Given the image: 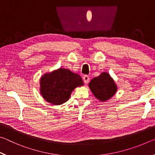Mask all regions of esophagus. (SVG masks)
I'll list each match as a JSON object with an SVG mask.
<instances>
[{
    "label": "esophagus",
    "instance_id": "1",
    "mask_svg": "<svg viewBox=\"0 0 155 155\" xmlns=\"http://www.w3.org/2000/svg\"><path fill=\"white\" fill-rule=\"evenodd\" d=\"M83 81H84V82H85V83H89V81H90V77H89V76H87V75H85V76H83Z\"/></svg>",
    "mask_w": 155,
    "mask_h": 155
}]
</instances>
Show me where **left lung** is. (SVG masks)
<instances>
[{
  "label": "left lung",
  "mask_w": 155,
  "mask_h": 155,
  "mask_svg": "<svg viewBox=\"0 0 155 155\" xmlns=\"http://www.w3.org/2000/svg\"><path fill=\"white\" fill-rule=\"evenodd\" d=\"M91 91L97 98L101 101H105L114 95L117 90L114 80L109 74L103 72L94 78L89 84Z\"/></svg>",
  "instance_id": "1"
}]
</instances>
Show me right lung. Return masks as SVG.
Segmentation results:
<instances>
[{
  "instance_id": "1",
  "label": "right lung",
  "mask_w": 155,
  "mask_h": 155,
  "mask_svg": "<svg viewBox=\"0 0 155 155\" xmlns=\"http://www.w3.org/2000/svg\"><path fill=\"white\" fill-rule=\"evenodd\" d=\"M83 81L78 74L64 68H59L44 74L40 80L41 94L46 101L53 104H61L69 99L72 91Z\"/></svg>"
}]
</instances>
